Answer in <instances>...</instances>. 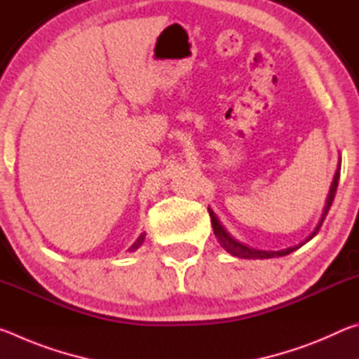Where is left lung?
Returning a JSON list of instances; mask_svg holds the SVG:
<instances>
[{
	"instance_id": "left-lung-1",
	"label": "left lung",
	"mask_w": 359,
	"mask_h": 359,
	"mask_svg": "<svg viewBox=\"0 0 359 359\" xmlns=\"http://www.w3.org/2000/svg\"><path fill=\"white\" fill-rule=\"evenodd\" d=\"M339 177H340V163L337 166V171L334 174V180L331 184V190L330 194H327V199H326V205H325V210H323V215H321V220L318 223V226L315 228L313 233L309 236L307 241H311L315 234L318 233L321 224H323L325 218L327 215V212H330L332 201H334V196H336V191H337V185H339ZM209 215H210V222H212V228H214V233L217 236V241L220 242V245L226 250L228 253L233 255V257H238V258H247V259H266V258H274V257H285V255H288L291 252H294L297 247H290V248H285V250L280 252H266V250H257V248H252V247H247L244 244H241V242L236 241L234 238H231L229 233L226 229L222 226V223L218 222L217 215L214 214L209 209ZM306 241V242H307ZM301 247V245H299Z\"/></svg>"
}]
</instances>
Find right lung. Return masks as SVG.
<instances>
[{
	"instance_id": "1",
	"label": "right lung",
	"mask_w": 359,
	"mask_h": 359,
	"mask_svg": "<svg viewBox=\"0 0 359 359\" xmlns=\"http://www.w3.org/2000/svg\"><path fill=\"white\" fill-rule=\"evenodd\" d=\"M144 238H145V234H141V236H139V239L135 242V244H133V247H131V248H137L139 245H141L142 242H144Z\"/></svg>"
}]
</instances>
